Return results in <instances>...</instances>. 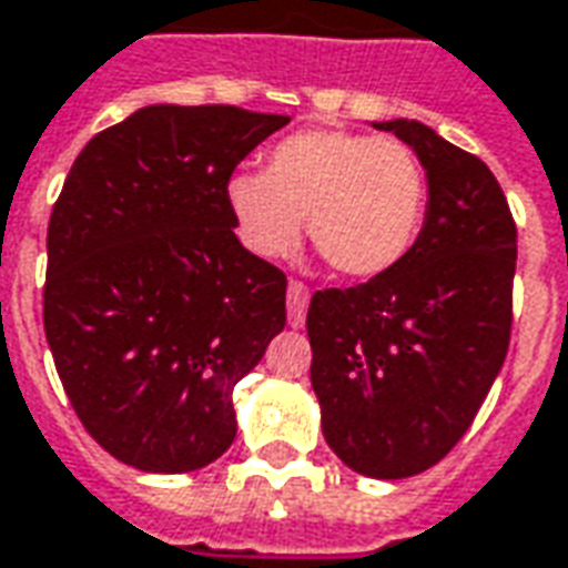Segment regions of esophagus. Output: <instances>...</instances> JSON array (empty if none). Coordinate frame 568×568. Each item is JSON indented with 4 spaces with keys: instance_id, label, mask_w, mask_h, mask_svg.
I'll list each match as a JSON object with an SVG mask.
<instances>
[{
    "instance_id": "34e87169",
    "label": "esophagus",
    "mask_w": 568,
    "mask_h": 568,
    "mask_svg": "<svg viewBox=\"0 0 568 568\" xmlns=\"http://www.w3.org/2000/svg\"><path fill=\"white\" fill-rule=\"evenodd\" d=\"M307 304H311V288L304 283L292 280L288 283V325L292 328H301L304 320H307Z\"/></svg>"
}]
</instances>
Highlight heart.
<instances>
[{
	"instance_id": "obj_1",
	"label": "heart",
	"mask_w": 568,
	"mask_h": 568,
	"mask_svg": "<svg viewBox=\"0 0 568 568\" xmlns=\"http://www.w3.org/2000/svg\"><path fill=\"white\" fill-rule=\"evenodd\" d=\"M240 243L257 257L295 252L307 217L313 248L351 280H372L412 252L427 209V172L403 141L304 129L267 153L264 172L224 187Z\"/></svg>"
}]
</instances>
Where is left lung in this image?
<instances>
[{
	"label": "left lung",
	"mask_w": 568,
	"mask_h": 568,
	"mask_svg": "<svg viewBox=\"0 0 568 568\" xmlns=\"http://www.w3.org/2000/svg\"><path fill=\"white\" fill-rule=\"evenodd\" d=\"M372 125L422 160L427 212L396 267L311 297V384L328 449L406 479L449 455L505 366L517 227L486 162L418 119Z\"/></svg>",
	"instance_id": "8db88e82"
}]
</instances>
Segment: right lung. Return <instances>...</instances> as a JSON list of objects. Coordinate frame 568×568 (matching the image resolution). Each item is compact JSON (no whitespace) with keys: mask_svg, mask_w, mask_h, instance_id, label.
I'll list each match as a JSON object with an SVG mask.
<instances>
[{"mask_svg":"<svg viewBox=\"0 0 568 568\" xmlns=\"http://www.w3.org/2000/svg\"><path fill=\"white\" fill-rule=\"evenodd\" d=\"M288 116L150 104L94 134L49 221L45 338L122 464L190 474L236 436L233 387L285 328V276L233 233V169Z\"/></svg>","mask_w":568,"mask_h":568,"instance_id":"add662e5","label":"right lung"}]
</instances>
